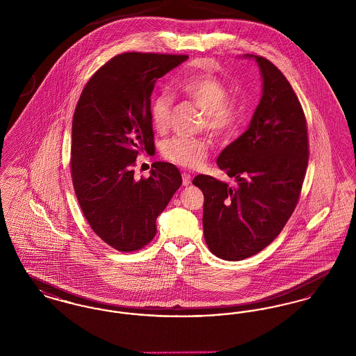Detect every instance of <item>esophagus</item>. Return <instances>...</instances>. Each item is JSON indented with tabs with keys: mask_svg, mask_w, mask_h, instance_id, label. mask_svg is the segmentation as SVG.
I'll use <instances>...</instances> for the list:
<instances>
[{
	"mask_svg": "<svg viewBox=\"0 0 356 356\" xmlns=\"http://www.w3.org/2000/svg\"><path fill=\"white\" fill-rule=\"evenodd\" d=\"M181 176H183V186H189L192 181V176L188 172H183Z\"/></svg>",
	"mask_w": 356,
	"mask_h": 356,
	"instance_id": "obj_1",
	"label": "esophagus"
}]
</instances>
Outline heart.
Masks as SVG:
<instances>
[{
    "instance_id": "heart-1",
    "label": "heart",
    "mask_w": 356,
    "mask_h": 356,
    "mask_svg": "<svg viewBox=\"0 0 356 356\" xmlns=\"http://www.w3.org/2000/svg\"><path fill=\"white\" fill-rule=\"evenodd\" d=\"M175 88L188 100L203 109L202 127L212 135H231L236 131L244 116L243 104L229 97V88L220 77L205 73L180 79ZM172 97L161 92L153 97L149 105V119L154 131L164 132L170 125ZM209 152V141L205 137L175 136L161 145V154L170 163L196 168L205 161Z\"/></svg>"
}]
</instances>
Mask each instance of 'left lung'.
<instances>
[{"instance_id": "8db88e82", "label": "left lung", "mask_w": 356, "mask_h": 356, "mask_svg": "<svg viewBox=\"0 0 356 356\" xmlns=\"http://www.w3.org/2000/svg\"><path fill=\"white\" fill-rule=\"evenodd\" d=\"M263 96L248 129L218 157L236 186L208 175L203 191L204 238L218 257L237 261L260 252L282 232L299 202L309 157L307 120L284 74L261 56Z\"/></svg>"}]
</instances>
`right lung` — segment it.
Here are the masks:
<instances>
[{"label": "right lung", "instance_id": "1", "mask_svg": "<svg viewBox=\"0 0 356 356\" xmlns=\"http://www.w3.org/2000/svg\"><path fill=\"white\" fill-rule=\"evenodd\" d=\"M186 54L127 51L86 83L72 122L70 173L85 219L120 252L144 248L156 219L183 180L173 164L156 161L149 177L135 179L136 159L154 148L149 105L157 79Z\"/></svg>", "mask_w": 356, "mask_h": 356}]
</instances>
